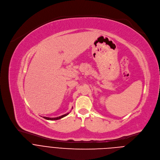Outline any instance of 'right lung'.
<instances>
[{"label": "right lung", "instance_id": "add662e5", "mask_svg": "<svg viewBox=\"0 0 160 160\" xmlns=\"http://www.w3.org/2000/svg\"><path fill=\"white\" fill-rule=\"evenodd\" d=\"M69 113H70V112L66 113V114H65V115H62V116H60V117H56V118H49V117H43V118H45V119H46V120H57L61 119V118H63V117L67 116Z\"/></svg>", "mask_w": 160, "mask_h": 160}]
</instances>
